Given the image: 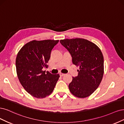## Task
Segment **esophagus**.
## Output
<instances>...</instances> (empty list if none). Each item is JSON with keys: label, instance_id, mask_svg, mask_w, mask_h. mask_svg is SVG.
<instances>
[{"label": "esophagus", "instance_id": "34e87169", "mask_svg": "<svg viewBox=\"0 0 124 124\" xmlns=\"http://www.w3.org/2000/svg\"><path fill=\"white\" fill-rule=\"evenodd\" d=\"M65 74H63V73H60V76L61 77H62V76H65Z\"/></svg>", "mask_w": 124, "mask_h": 124}]
</instances>
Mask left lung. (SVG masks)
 I'll use <instances>...</instances> for the list:
<instances>
[{
	"instance_id": "left-lung-1",
	"label": "left lung",
	"mask_w": 124,
	"mask_h": 124,
	"mask_svg": "<svg viewBox=\"0 0 124 124\" xmlns=\"http://www.w3.org/2000/svg\"><path fill=\"white\" fill-rule=\"evenodd\" d=\"M72 57L74 64L79 67L78 76L73 77L69 85L75 96L85 98L97 89L104 73L103 57L99 48L84 39L76 38L60 40Z\"/></svg>"
}]
</instances>
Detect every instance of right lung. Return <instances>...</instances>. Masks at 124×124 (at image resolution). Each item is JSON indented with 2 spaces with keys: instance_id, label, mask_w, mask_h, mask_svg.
Masks as SVG:
<instances>
[{
  "instance_id": "1",
  "label": "right lung",
  "mask_w": 124,
  "mask_h": 124,
  "mask_svg": "<svg viewBox=\"0 0 124 124\" xmlns=\"http://www.w3.org/2000/svg\"><path fill=\"white\" fill-rule=\"evenodd\" d=\"M59 40H33L20 49L16 58V69L19 81L32 96L43 98L51 94L60 77L42 70L47 67L50 54Z\"/></svg>"
}]
</instances>
